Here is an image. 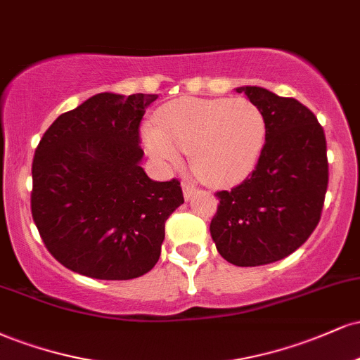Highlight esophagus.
<instances>
[{"label":"esophagus","mask_w":360,"mask_h":360,"mask_svg":"<svg viewBox=\"0 0 360 360\" xmlns=\"http://www.w3.org/2000/svg\"><path fill=\"white\" fill-rule=\"evenodd\" d=\"M183 191H184V198H186V200H189V198H191L193 194L198 191V188H196V186H194V184L188 183V181H186V183H183Z\"/></svg>","instance_id":"esophagus-1"}]
</instances>
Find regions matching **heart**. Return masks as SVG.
<instances>
[{
	"instance_id": "1",
	"label": "heart",
	"mask_w": 360,
	"mask_h": 360,
	"mask_svg": "<svg viewBox=\"0 0 360 360\" xmlns=\"http://www.w3.org/2000/svg\"><path fill=\"white\" fill-rule=\"evenodd\" d=\"M267 122L245 98H181L157 111L155 127L143 130L148 154L177 164L181 152L212 184H232L249 176L262 154Z\"/></svg>"
}]
</instances>
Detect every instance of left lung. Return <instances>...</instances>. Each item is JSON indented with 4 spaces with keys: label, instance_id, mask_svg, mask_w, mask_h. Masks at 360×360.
<instances>
[{
    "label": "left lung",
    "instance_id": "8db88e82",
    "mask_svg": "<svg viewBox=\"0 0 360 360\" xmlns=\"http://www.w3.org/2000/svg\"><path fill=\"white\" fill-rule=\"evenodd\" d=\"M262 110L267 137L247 179L217 191L210 232L217 249L233 266L254 267L288 257L308 240L321 218L328 186L323 127L295 98L245 86Z\"/></svg>",
    "mask_w": 360,
    "mask_h": 360
}]
</instances>
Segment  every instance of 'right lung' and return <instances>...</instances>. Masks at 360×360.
<instances>
[{
  "mask_svg": "<svg viewBox=\"0 0 360 360\" xmlns=\"http://www.w3.org/2000/svg\"><path fill=\"white\" fill-rule=\"evenodd\" d=\"M157 94L100 93L62 113L32 162V217L64 267L93 279L147 274L160 257L166 220L184 203L177 179L140 167V122Z\"/></svg>",
  "mask_w": 360,
  "mask_h": 360,
  "instance_id": "right-lung-1",
  "label": "right lung"
}]
</instances>
